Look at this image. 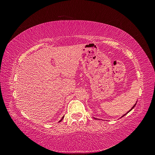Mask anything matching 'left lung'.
I'll list each match as a JSON object with an SVG mask.
<instances>
[{
  "label": "left lung",
  "instance_id": "8db88e82",
  "mask_svg": "<svg viewBox=\"0 0 155 155\" xmlns=\"http://www.w3.org/2000/svg\"><path fill=\"white\" fill-rule=\"evenodd\" d=\"M137 102H136V104H134V105L133 106V107H132V108H131V109H130V110H129V111H127V112H126V113H125V114H124L123 116H121V118H122V117H124V116H125V115H126L127 114H128V113H129V112H130V110H133V109H134V107L136 106V104H137ZM93 118H94V119H96V120H100V119H99V118H95V117H93Z\"/></svg>",
  "mask_w": 155,
  "mask_h": 155
}]
</instances>
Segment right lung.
<instances>
[{
	"mask_svg": "<svg viewBox=\"0 0 155 155\" xmlns=\"http://www.w3.org/2000/svg\"><path fill=\"white\" fill-rule=\"evenodd\" d=\"M63 118H64V116H63V118H61V120H59V122H60V121H62V120H63Z\"/></svg>",
	"mask_w": 155,
	"mask_h": 155,
	"instance_id": "add662e5",
	"label": "right lung"
}]
</instances>
